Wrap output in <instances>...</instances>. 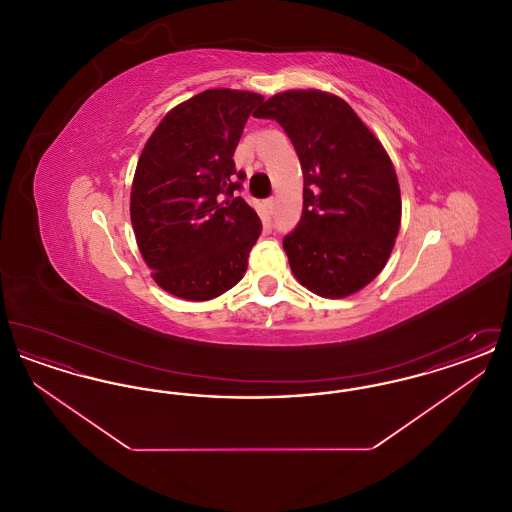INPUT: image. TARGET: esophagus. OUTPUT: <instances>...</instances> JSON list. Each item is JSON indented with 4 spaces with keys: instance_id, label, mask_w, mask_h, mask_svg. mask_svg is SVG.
<instances>
[{
    "instance_id": "esophagus-1",
    "label": "esophagus",
    "mask_w": 512,
    "mask_h": 512,
    "mask_svg": "<svg viewBox=\"0 0 512 512\" xmlns=\"http://www.w3.org/2000/svg\"><path fill=\"white\" fill-rule=\"evenodd\" d=\"M274 203H276V201H274V197H270V199H267V201H265V205H267V209L268 211H270V213L274 211Z\"/></svg>"
}]
</instances>
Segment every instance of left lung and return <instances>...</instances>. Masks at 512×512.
<instances>
[{"mask_svg": "<svg viewBox=\"0 0 512 512\" xmlns=\"http://www.w3.org/2000/svg\"><path fill=\"white\" fill-rule=\"evenodd\" d=\"M257 119L290 136L303 171V215L284 238L293 276L309 292L341 299L386 267L401 226L390 155L347 101L320 90L267 99Z\"/></svg>", "mask_w": 512, "mask_h": 512, "instance_id": "obj_1", "label": "left lung"}]
</instances>
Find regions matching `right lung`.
<instances>
[{"mask_svg":"<svg viewBox=\"0 0 512 512\" xmlns=\"http://www.w3.org/2000/svg\"><path fill=\"white\" fill-rule=\"evenodd\" d=\"M259 103L255 92L205 90L172 107L142 149L132 228L155 284L180 299L207 301L244 278L263 224L234 197L242 184L232 157Z\"/></svg>","mask_w":512,"mask_h":512,"instance_id":"1","label":"right lung"}]
</instances>
